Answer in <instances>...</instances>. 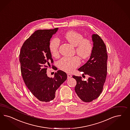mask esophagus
Wrapping results in <instances>:
<instances>
[{
  "instance_id": "obj_1",
  "label": "esophagus",
  "mask_w": 130,
  "mask_h": 130,
  "mask_svg": "<svg viewBox=\"0 0 130 130\" xmlns=\"http://www.w3.org/2000/svg\"><path fill=\"white\" fill-rule=\"evenodd\" d=\"M67 78L68 79H69L70 78H71L72 76V75H70V74H67Z\"/></svg>"
}]
</instances>
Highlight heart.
<instances>
[{"instance_id":"obj_1","label":"heart","mask_w":130,"mask_h":130,"mask_svg":"<svg viewBox=\"0 0 130 130\" xmlns=\"http://www.w3.org/2000/svg\"><path fill=\"white\" fill-rule=\"evenodd\" d=\"M64 38L73 45L75 46L77 54L83 59L88 58L92 54L93 48L92 42L89 39L84 38L81 34L74 30H70L65 34ZM60 44V41L58 38H53L51 40L49 49L53 56H58ZM80 63V59L78 56L63 57L59 61L58 66L62 70L70 73L78 67Z\"/></svg>"}]
</instances>
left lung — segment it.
Listing matches in <instances>:
<instances>
[{
  "label": "left lung",
  "mask_w": 130,
  "mask_h": 130,
  "mask_svg": "<svg viewBox=\"0 0 130 130\" xmlns=\"http://www.w3.org/2000/svg\"><path fill=\"white\" fill-rule=\"evenodd\" d=\"M93 48L90 58L78 69L88 75L87 81L82 77L73 75L76 81L75 90L77 96L84 102H89L97 99L102 91L107 72L108 54L103 41L98 34H93Z\"/></svg>",
  "instance_id": "8db88e82"
}]
</instances>
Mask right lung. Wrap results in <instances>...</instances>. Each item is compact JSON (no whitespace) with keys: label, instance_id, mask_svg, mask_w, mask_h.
<instances>
[{"label":"right lung","instance_id":"add662e5","mask_svg":"<svg viewBox=\"0 0 130 130\" xmlns=\"http://www.w3.org/2000/svg\"><path fill=\"white\" fill-rule=\"evenodd\" d=\"M58 28L38 29L27 39L21 47L20 54L21 75L26 86L39 101L47 102L53 100L56 90L67 79L61 70L49 77L47 68L54 67L49 49L51 38Z\"/></svg>","mask_w":130,"mask_h":130}]
</instances>
